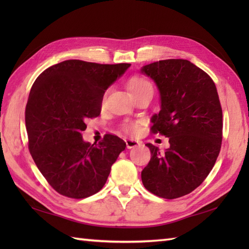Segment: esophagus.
<instances>
[{
  "label": "esophagus",
  "mask_w": 249,
  "mask_h": 249,
  "mask_svg": "<svg viewBox=\"0 0 249 249\" xmlns=\"http://www.w3.org/2000/svg\"><path fill=\"white\" fill-rule=\"evenodd\" d=\"M125 142H126V146H127V149H133V147H136L137 145L140 144L137 140L129 139V138H126Z\"/></svg>",
  "instance_id": "1"
}]
</instances>
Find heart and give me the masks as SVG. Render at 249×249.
I'll list each match as a JSON object with an SVG mask.
<instances>
[{"instance_id":"b5f03b06","label":"heart","mask_w":249,"mask_h":249,"mask_svg":"<svg viewBox=\"0 0 249 249\" xmlns=\"http://www.w3.org/2000/svg\"><path fill=\"white\" fill-rule=\"evenodd\" d=\"M126 87H127L131 96H136V95L143 93L145 91H153L150 81L146 78L139 75H135L128 78V80L126 81ZM124 129L129 134H135L138 130V126L135 123H127L124 125Z\"/></svg>"}]
</instances>
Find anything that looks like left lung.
Instances as JSON below:
<instances>
[{"label": "left lung", "mask_w": 249, "mask_h": 249, "mask_svg": "<svg viewBox=\"0 0 249 249\" xmlns=\"http://www.w3.org/2000/svg\"><path fill=\"white\" fill-rule=\"evenodd\" d=\"M160 92V110L151 118L153 133L169 138L160 152L151 143V160L141 172L144 187L176 199L202 183L217 160L223 139V111L211 77L187 60H163L142 66Z\"/></svg>", "instance_id": "left-lung-1"}]
</instances>
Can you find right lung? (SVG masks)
Masks as SVG:
<instances>
[{"label": "right lung", "mask_w": 249, "mask_h": 249, "mask_svg": "<svg viewBox=\"0 0 249 249\" xmlns=\"http://www.w3.org/2000/svg\"><path fill=\"white\" fill-rule=\"evenodd\" d=\"M130 64L67 60L37 77L25 108L29 147L38 170L57 193L82 199L98 193L126 143L106 135L98 144L82 138L86 121L102 111L105 92Z\"/></svg>", "instance_id": "1"}]
</instances>
